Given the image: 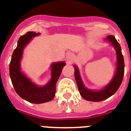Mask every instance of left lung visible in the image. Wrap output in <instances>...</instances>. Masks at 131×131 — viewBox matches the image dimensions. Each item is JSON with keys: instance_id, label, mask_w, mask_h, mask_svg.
Returning a JSON list of instances; mask_svg holds the SVG:
<instances>
[{"instance_id": "left-lung-1", "label": "left lung", "mask_w": 131, "mask_h": 131, "mask_svg": "<svg viewBox=\"0 0 131 131\" xmlns=\"http://www.w3.org/2000/svg\"><path fill=\"white\" fill-rule=\"evenodd\" d=\"M107 40L111 42L115 48L117 58V65L115 74L113 80L103 89L100 91H92L86 88L82 82L77 67L76 66H74L75 79H76L77 85H78L79 92L82 95V97L88 101L101 102V101L109 98L117 91L122 83L124 72H125V64H124V59L122 52H121L120 44L118 43L117 41L116 40L114 36H111V35L107 36Z\"/></svg>"}]
</instances>
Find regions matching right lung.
<instances>
[{"mask_svg": "<svg viewBox=\"0 0 131 131\" xmlns=\"http://www.w3.org/2000/svg\"><path fill=\"white\" fill-rule=\"evenodd\" d=\"M39 33L27 32L20 37L18 45L12 54L10 62L9 72L16 92L24 100L33 103H42L49 102L54 98L56 92V82L61 75L64 62L53 63L51 65V79L47 85L39 87L28 78L20 70V62L24 47L30 41L33 37L38 36Z\"/></svg>", "mask_w": 131, "mask_h": 131, "instance_id": "obj_1", "label": "right lung"}]
</instances>
